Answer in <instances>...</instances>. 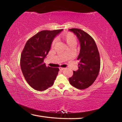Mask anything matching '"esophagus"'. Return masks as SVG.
I'll return each instance as SVG.
<instances>
[{
  "label": "esophagus",
  "mask_w": 122,
  "mask_h": 122,
  "mask_svg": "<svg viewBox=\"0 0 122 122\" xmlns=\"http://www.w3.org/2000/svg\"><path fill=\"white\" fill-rule=\"evenodd\" d=\"M65 69V68H62V67H60L59 68V69H60V71H62L63 70H64Z\"/></svg>",
  "instance_id": "esophagus-1"
}]
</instances>
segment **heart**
<instances>
[{
  "label": "heart",
  "instance_id": "obj_1",
  "mask_svg": "<svg viewBox=\"0 0 122 122\" xmlns=\"http://www.w3.org/2000/svg\"><path fill=\"white\" fill-rule=\"evenodd\" d=\"M58 38L63 41L68 46H75L76 44V39L75 36L71 32H66L62 33L59 36ZM54 45V41L51 43V47H53Z\"/></svg>",
  "mask_w": 122,
  "mask_h": 122
}]
</instances>
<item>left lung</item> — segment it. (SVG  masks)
Listing matches in <instances>:
<instances>
[{"mask_svg": "<svg viewBox=\"0 0 122 122\" xmlns=\"http://www.w3.org/2000/svg\"><path fill=\"white\" fill-rule=\"evenodd\" d=\"M79 40L80 54L78 69L73 71V75L69 78V83L78 89H85L95 81L100 69L101 61L97 47L94 39L87 33L78 28L69 29Z\"/></svg>", "mask_w": 122, "mask_h": 122, "instance_id": "1", "label": "left lung"}]
</instances>
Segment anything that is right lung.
Instances as JSON below:
<instances>
[{
  "mask_svg": "<svg viewBox=\"0 0 122 122\" xmlns=\"http://www.w3.org/2000/svg\"><path fill=\"white\" fill-rule=\"evenodd\" d=\"M63 30H44L29 39L20 57V67L26 81L35 90L44 91L54 84L58 68L47 67L44 59L55 36Z\"/></svg>",
  "mask_w": 122,
  "mask_h": 122,
  "instance_id": "add662e5",
  "label": "right lung"
}]
</instances>
